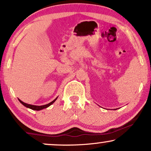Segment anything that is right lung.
<instances>
[{"mask_svg":"<svg viewBox=\"0 0 151 151\" xmlns=\"http://www.w3.org/2000/svg\"><path fill=\"white\" fill-rule=\"evenodd\" d=\"M56 99H57V98H56V99H55V100H53L52 101V102H51L50 103H49V104H45V105H42V106H36V105H32V104H26V103H25V102H22V101L20 100L19 99H18V100H19V102H20L21 103H22L23 105L26 106V107L29 108V109H33V110L39 111V110L47 108V107H48V106L51 105V104H52L56 100Z\"/></svg>","mask_w":151,"mask_h":151,"instance_id":"1","label":"right lung"}]
</instances>
